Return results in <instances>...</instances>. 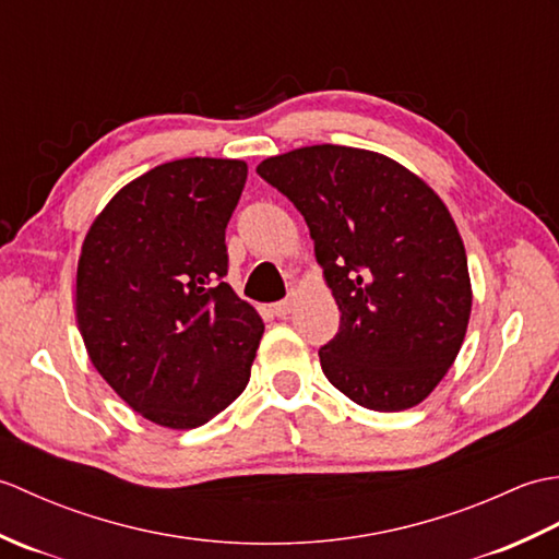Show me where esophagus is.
Segmentation results:
<instances>
[{
	"label": "esophagus",
	"mask_w": 559,
	"mask_h": 559,
	"mask_svg": "<svg viewBox=\"0 0 559 559\" xmlns=\"http://www.w3.org/2000/svg\"><path fill=\"white\" fill-rule=\"evenodd\" d=\"M290 312H293V298H286V300L273 305V314H276V317H286Z\"/></svg>",
	"instance_id": "esophagus-1"
}]
</instances>
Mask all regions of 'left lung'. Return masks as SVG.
<instances>
[{
	"label": "left lung",
	"instance_id": "left-lung-1",
	"mask_svg": "<svg viewBox=\"0 0 559 559\" xmlns=\"http://www.w3.org/2000/svg\"><path fill=\"white\" fill-rule=\"evenodd\" d=\"M257 173L305 216L341 310L319 348L329 382L362 408L418 406L454 365L473 302L444 201L401 163L350 146L295 148Z\"/></svg>",
	"mask_w": 559,
	"mask_h": 559
}]
</instances>
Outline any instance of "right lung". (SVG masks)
I'll use <instances>...</instances> for the list:
<instances>
[{
	"instance_id": "right-lung-1",
	"label": "right lung",
	"mask_w": 559,
	"mask_h": 559,
	"mask_svg": "<svg viewBox=\"0 0 559 559\" xmlns=\"http://www.w3.org/2000/svg\"><path fill=\"white\" fill-rule=\"evenodd\" d=\"M247 163L182 158L124 185L86 233L76 324L129 408L192 430L242 394L264 322L223 281Z\"/></svg>"
}]
</instances>
